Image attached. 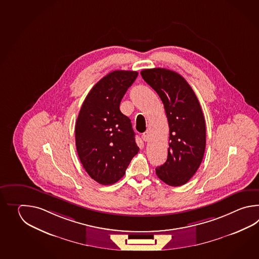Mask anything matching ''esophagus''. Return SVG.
<instances>
[{
  "mask_svg": "<svg viewBox=\"0 0 259 259\" xmlns=\"http://www.w3.org/2000/svg\"><path fill=\"white\" fill-rule=\"evenodd\" d=\"M142 138H143V140L144 141V142H148L149 139H150V133H149L148 131L143 133Z\"/></svg>",
  "mask_w": 259,
  "mask_h": 259,
  "instance_id": "1",
  "label": "esophagus"
}]
</instances>
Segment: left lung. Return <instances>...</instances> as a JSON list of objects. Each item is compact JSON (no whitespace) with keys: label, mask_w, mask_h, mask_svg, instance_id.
Segmentation results:
<instances>
[{"label":"left lung","mask_w":259,"mask_h":259,"mask_svg":"<svg viewBox=\"0 0 259 259\" xmlns=\"http://www.w3.org/2000/svg\"><path fill=\"white\" fill-rule=\"evenodd\" d=\"M143 79L159 95L169 126L167 159L155 173L169 186H182L195 174L205 149V121L192 87L177 72L144 69Z\"/></svg>","instance_id":"8db88e82"}]
</instances>
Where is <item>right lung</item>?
Masks as SVG:
<instances>
[{"instance_id":"right-lung-1","label":"right lung","mask_w":259,"mask_h":259,"mask_svg":"<svg viewBox=\"0 0 259 259\" xmlns=\"http://www.w3.org/2000/svg\"><path fill=\"white\" fill-rule=\"evenodd\" d=\"M138 72L116 70L94 85L77 116L75 138L79 160L89 176L110 185L125 175L139 152L131 119L119 105Z\"/></svg>"}]
</instances>
